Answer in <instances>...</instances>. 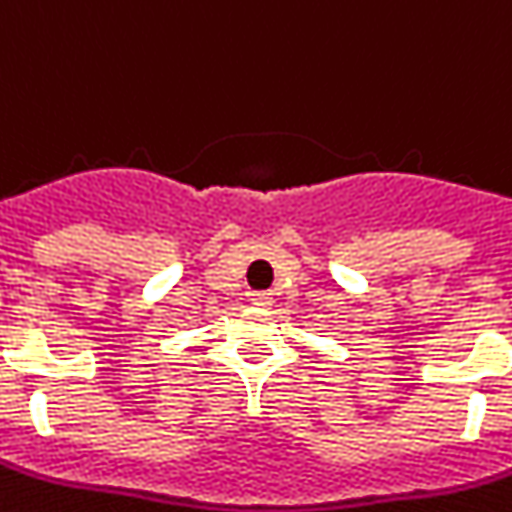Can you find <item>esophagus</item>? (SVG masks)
<instances>
[{
	"mask_svg": "<svg viewBox=\"0 0 512 512\" xmlns=\"http://www.w3.org/2000/svg\"><path fill=\"white\" fill-rule=\"evenodd\" d=\"M251 303L253 306L269 308L274 303V298H272V293H251Z\"/></svg>",
	"mask_w": 512,
	"mask_h": 512,
	"instance_id": "34e87169",
	"label": "esophagus"
}]
</instances>
